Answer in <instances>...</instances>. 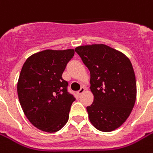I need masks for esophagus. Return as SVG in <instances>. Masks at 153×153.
Wrapping results in <instances>:
<instances>
[{
    "label": "esophagus",
    "mask_w": 153,
    "mask_h": 153,
    "mask_svg": "<svg viewBox=\"0 0 153 153\" xmlns=\"http://www.w3.org/2000/svg\"><path fill=\"white\" fill-rule=\"evenodd\" d=\"M85 90H86V89H85V87H84V86H82L81 89H80V90H79V91H78L77 93H78V94H79V95H80V94H82L83 93L84 91H85Z\"/></svg>",
    "instance_id": "34e87169"
}]
</instances>
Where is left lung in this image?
I'll return each instance as SVG.
<instances>
[{
  "label": "left lung",
  "mask_w": 153,
  "mask_h": 153,
  "mask_svg": "<svg viewBox=\"0 0 153 153\" xmlns=\"http://www.w3.org/2000/svg\"><path fill=\"white\" fill-rule=\"evenodd\" d=\"M91 73L94 102L86 107L91 124L98 130L119 128L135 105L137 82L130 60L125 54L105 44L75 48Z\"/></svg>",
  "instance_id": "1"
}]
</instances>
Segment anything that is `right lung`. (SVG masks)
Segmentation results:
<instances>
[{
  "instance_id": "add662e5",
  "label": "right lung",
  "mask_w": 153,
  "mask_h": 153,
  "mask_svg": "<svg viewBox=\"0 0 153 153\" xmlns=\"http://www.w3.org/2000/svg\"><path fill=\"white\" fill-rule=\"evenodd\" d=\"M74 55V49H48L29 56L23 65L17 82L19 101L28 121L44 132H57L68 121L75 98L67 92L62 74Z\"/></svg>"
}]
</instances>
